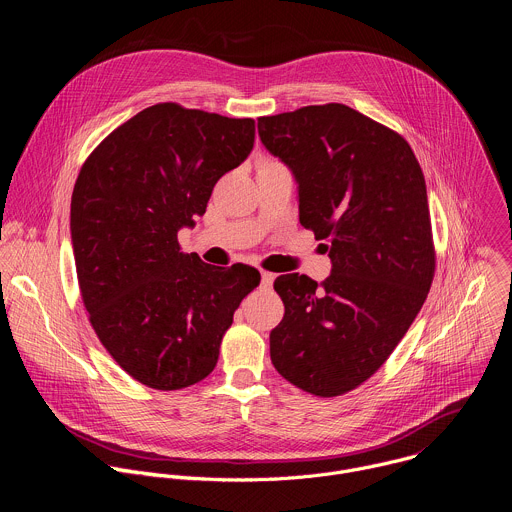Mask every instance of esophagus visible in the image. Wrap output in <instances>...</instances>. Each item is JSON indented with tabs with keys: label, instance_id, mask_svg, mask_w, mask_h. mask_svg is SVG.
<instances>
[{
	"label": "esophagus",
	"instance_id": "34e87169",
	"mask_svg": "<svg viewBox=\"0 0 512 512\" xmlns=\"http://www.w3.org/2000/svg\"><path fill=\"white\" fill-rule=\"evenodd\" d=\"M273 279H275V275H273V273H269V271H261V283H263V285H271V283H273Z\"/></svg>",
	"mask_w": 512,
	"mask_h": 512
}]
</instances>
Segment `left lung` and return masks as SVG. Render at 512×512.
Masks as SVG:
<instances>
[{"label": "left lung", "instance_id": "obj_1", "mask_svg": "<svg viewBox=\"0 0 512 512\" xmlns=\"http://www.w3.org/2000/svg\"><path fill=\"white\" fill-rule=\"evenodd\" d=\"M261 143L298 184L300 223L328 241L318 285L273 283L285 314L269 334L277 373L336 397L375 375L419 314L433 279L423 172L409 143L346 105L259 117Z\"/></svg>", "mask_w": 512, "mask_h": 512}]
</instances>
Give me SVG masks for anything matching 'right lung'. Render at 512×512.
I'll list each match as a JSON object with an SVG mask.
<instances>
[{
  "label": "right lung",
  "mask_w": 512,
  "mask_h": 512,
  "mask_svg": "<svg viewBox=\"0 0 512 512\" xmlns=\"http://www.w3.org/2000/svg\"><path fill=\"white\" fill-rule=\"evenodd\" d=\"M253 143V119L152 105L101 141L72 190L70 239L91 326L152 389L208 377L235 310L259 285L255 267H214L178 245Z\"/></svg>",
  "instance_id": "obj_1"
}]
</instances>
